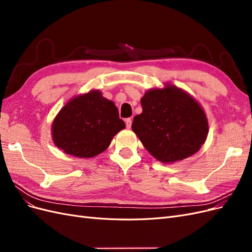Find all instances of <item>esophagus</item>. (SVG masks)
I'll use <instances>...</instances> for the list:
<instances>
[{"label": "esophagus", "mask_w": 252, "mask_h": 252, "mask_svg": "<svg viewBox=\"0 0 252 252\" xmlns=\"http://www.w3.org/2000/svg\"><path fill=\"white\" fill-rule=\"evenodd\" d=\"M125 123H126V127L127 128H130L131 124H132V120L130 118H128V119L125 120Z\"/></svg>", "instance_id": "esophagus-1"}]
</instances>
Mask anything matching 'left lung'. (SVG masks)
I'll use <instances>...</instances> for the list:
<instances>
[{
  "mask_svg": "<svg viewBox=\"0 0 252 252\" xmlns=\"http://www.w3.org/2000/svg\"><path fill=\"white\" fill-rule=\"evenodd\" d=\"M143 111L132 130L149 154L162 163L182 161L199 151L208 134L203 108L184 90L167 84L141 98Z\"/></svg>",
  "mask_w": 252,
  "mask_h": 252,
  "instance_id": "1",
  "label": "left lung"
}]
</instances>
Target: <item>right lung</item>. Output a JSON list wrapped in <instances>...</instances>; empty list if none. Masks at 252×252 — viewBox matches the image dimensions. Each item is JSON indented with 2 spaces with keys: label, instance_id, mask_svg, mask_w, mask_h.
Returning a JSON list of instances; mask_svg holds the SVG:
<instances>
[{
  "label": "right lung",
  "instance_id": "add662e5",
  "mask_svg": "<svg viewBox=\"0 0 252 252\" xmlns=\"http://www.w3.org/2000/svg\"><path fill=\"white\" fill-rule=\"evenodd\" d=\"M124 121L113 102L101 91L93 90L75 96L60 110L52 123L53 143L65 154L93 158L107 149Z\"/></svg>",
  "mask_w": 252,
  "mask_h": 252
}]
</instances>
